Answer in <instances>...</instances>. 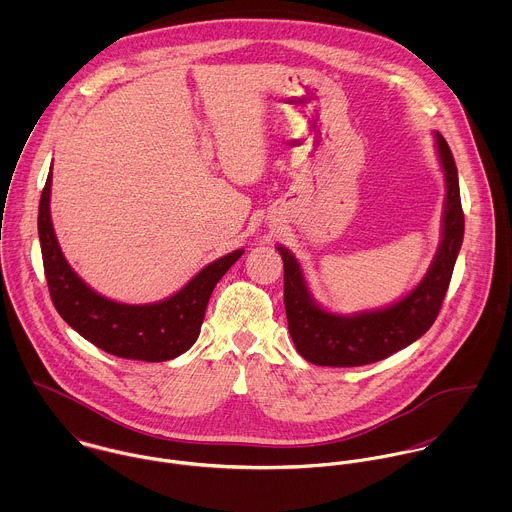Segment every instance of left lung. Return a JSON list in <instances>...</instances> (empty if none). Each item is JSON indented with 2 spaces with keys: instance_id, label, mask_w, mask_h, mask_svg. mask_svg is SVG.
Wrapping results in <instances>:
<instances>
[{
  "instance_id": "left-lung-1",
  "label": "left lung",
  "mask_w": 512,
  "mask_h": 512,
  "mask_svg": "<svg viewBox=\"0 0 512 512\" xmlns=\"http://www.w3.org/2000/svg\"><path fill=\"white\" fill-rule=\"evenodd\" d=\"M439 163L445 177L443 228L436 258L424 280L400 301L363 313L339 315L311 297L299 262L278 246L284 260V303L297 353L319 366H363L382 361L420 339L436 321L463 242V209L457 167L451 149L436 132Z\"/></svg>"
}]
</instances>
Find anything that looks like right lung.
<instances>
[{
    "mask_svg": "<svg viewBox=\"0 0 512 512\" xmlns=\"http://www.w3.org/2000/svg\"><path fill=\"white\" fill-rule=\"evenodd\" d=\"M51 183L49 171L39 201V240L49 293L59 315L78 335L114 357L163 363L189 351L201 333L211 293L244 250L211 262L183 290L163 301L146 305L112 301L86 286L63 256L51 222Z\"/></svg>",
    "mask_w": 512,
    "mask_h": 512,
    "instance_id": "right-lung-1",
    "label": "right lung"
}]
</instances>
